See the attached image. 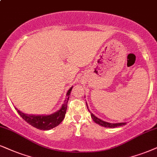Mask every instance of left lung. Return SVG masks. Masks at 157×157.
Wrapping results in <instances>:
<instances>
[{
    "label": "left lung",
    "instance_id": "left-lung-1",
    "mask_svg": "<svg viewBox=\"0 0 157 157\" xmlns=\"http://www.w3.org/2000/svg\"><path fill=\"white\" fill-rule=\"evenodd\" d=\"M86 107L88 108V111L90 112V114H91V117H92V119H93V121L94 122L100 125V126H102V127H110V128H115V127H121V126H123V125H125L126 124V122H121V123H110V122H107V121H102L99 118H98L95 116L94 115L93 113H92L90 111V109H89V107L87 105V103H86Z\"/></svg>",
    "mask_w": 157,
    "mask_h": 157
}]
</instances>
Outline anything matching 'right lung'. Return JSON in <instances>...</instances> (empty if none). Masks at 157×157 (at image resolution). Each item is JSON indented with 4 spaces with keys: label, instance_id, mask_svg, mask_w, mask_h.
<instances>
[{
    "label": "right lung",
    "instance_id": "1",
    "mask_svg": "<svg viewBox=\"0 0 157 157\" xmlns=\"http://www.w3.org/2000/svg\"><path fill=\"white\" fill-rule=\"evenodd\" d=\"M72 89L73 86H71L67 91L66 98L64 100L60 109H59L55 113L50 114V115H33V114L29 115V114L24 113L23 112L20 111L17 108H15V109L17 110L19 116L33 127L41 129V130H49V129L59 125L65 118V113L67 111V102H68L69 96L71 94Z\"/></svg>",
    "mask_w": 157,
    "mask_h": 157
}]
</instances>
